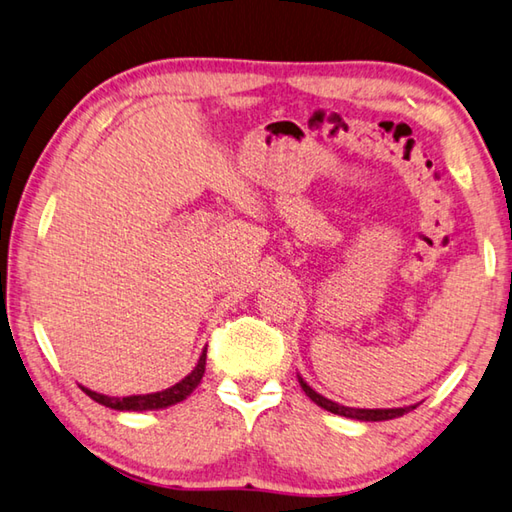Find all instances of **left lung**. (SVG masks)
I'll return each mask as SVG.
<instances>
[{
	"mask_svg": "<svg viewBox=\"0 0 512 512\" xmlns=\"http://www.w3.org/2000/svg\"><path fill=\"white\" fill-rule=\"evenodd\" d=\"M297 383L304 389V394L311 398L315 405H320L322 410H327L331 414H338V416H347L353 418V421H389V418H398L407 412H412L416 405H407V407H387V410H362V407H347V405H340L336 401H331V398H324L322 394L315 392V389L306 383V380L297 374Z\"/></svg>",
	"mask_w": 512,
	"mask_h": 512,
	"instance_id": "8db88e82",
	"label": "left lung"
}]
</instances>
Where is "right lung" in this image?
Returning a JSON list of instances; mask_svg holds the SVG:
<instances>
[{
    "label": "right lung",
    "instance_id": "add662e5",
    "mask_svg": "<svg viewBox=\"0 0 512 512\" xmlns=\"http://www.w3.org/2000/svg\"><path fill=\"white\" fill-rule=\"evenodd\" d=\"M203 371H206V349L201 351L197 367H194L188 376L181 378L179 383L163 389V392H154V394H136V396H107L94 392L85 385H80L82 392H85L89 398H94L96 403L111 407V410L118 412H152V410H165V407H172L176 403H181L188 398L194 389L199 387Z\"/></svg>",
    "mask_w": 512,
    "mask_h": 512
}]
</instances>
